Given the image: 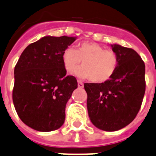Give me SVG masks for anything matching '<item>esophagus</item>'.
<instances>
[{
  "label": "esophagus",
  "instance_id": "1",
  "mask_svg": "<svg viewBox=\"0 0 156 156\" xmlns=\"http://www.w3.org/2000/svg\"><path fill=\"white\" fill-rule=\"evenodd\" d=\"M78 87L79 88H82V87H84V85H83V83L81 81H78Z\"/></svg>",
  "mask_w": 156,
  "mask_h": 156
}]
</instances>
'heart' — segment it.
Masks as SVG:
<instances>
[{"mask_svg": "<svg viewBox=\"0 0 156 156\" xmlns=\"http://www.w3.org/2000/svg\"><path fill=\"white\" fill-rule=\"evenodd\" d=\"M63 65L68 73H74L81 64L76 74L82 78H90L94 83L101 84L109 81L119 66V58L115 52L106 49L92 41L78 43L77 48H66L62 54Z\"/></svg>", "mask_w": 156, "mask_h": 156, "instance_id": "1", "label": "heart"}]
</instances>
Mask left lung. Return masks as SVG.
Masks as SVG:
<instances>
[{
    "label": "left lung",
    "instance_id": "8db88e82",
    "mask_svg": "<svg viewBox=\"0 0 156 156\" xmlns=\"http://www.w3.org/2000/svg\"><path fill=\"white\" fill-rule=\"evenodd\" d=\"M111 48L119 58L113 77L101 84H84L90 119L106 131L120 130L135 119L146 89L145 64L137 52L118 44Z\"/></svg>",
    "mask_w": 156,
    "mask_h": 156
}]
</instances>
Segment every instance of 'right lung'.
<instances>
[{"mask_svg":"<svg viewBox=\"0 0 156 156\" xmlns=\"http://www.w3.org/2000/svg\"><path fill=\"white\" fill-rule=\"evenodd\" d=\"M74 37H43L25 48L14 69L12 101L19 118L38 131L60 128L66 106L78 87L74 76H66L63 50Z\"/></svg>","mask_w":156,"mask_h":156,"instance_id":"right-lung-1","label":"right lung"}]
</instances>
